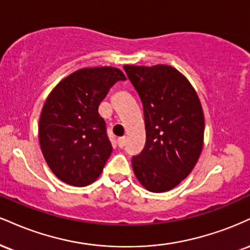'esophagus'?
<instances>
[{"label": "esophagus", "instance_id": "34e87169", "mask_svg": "<svg viewBox=\"0 0 250 250\" xmlns=\"http://www.w3.org/2000/svg\"><path fill=\"white\" fill-rule=\"evenodd\" d=\"M117 144H119L120 148H123V146H125V137L123 136V137L117 138Z\"/></svg>", "mask_w": 250, "mask_h": 250}]
</instances>
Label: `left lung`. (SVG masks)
Segmentation results:
<instances>
[{"mask_svg":"<svg viewBox=\"0 0 250 250\" xmlns=\"http://www.w3.org/2000/svg\"><path fill=\"white\" fill-rule=\"evenodd\" d=\"M143 104L146 146L133 157L150 192L172 190L193 170L204 146L203 107L184 74L170 65L123 66Z\"/></svg>","mask_w":250,"mask_h":250,"instance_id":"left-lung-1","label":"left lung"}]
</instances>
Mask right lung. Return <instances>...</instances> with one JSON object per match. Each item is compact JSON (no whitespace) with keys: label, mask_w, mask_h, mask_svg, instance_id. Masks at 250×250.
Listing matches in <instances>:
<instances>
[{"label":"right lung","mask_w":250,"mask_h":250,"mask_svg":"<svg viewBox=\"0 0 250 250\" xmlns=\"http://www.w3.org/2000/svg\"><path fill=\"white\" fill-rule=\"evenodd\" d=\"M119 80L125 76L112 66L80 68L46 98L39 117V144L51 171L66 184H92L112 154L106 123L98 109Z\"/></svg>","instance_id":"add662e5"}]
</instances>
